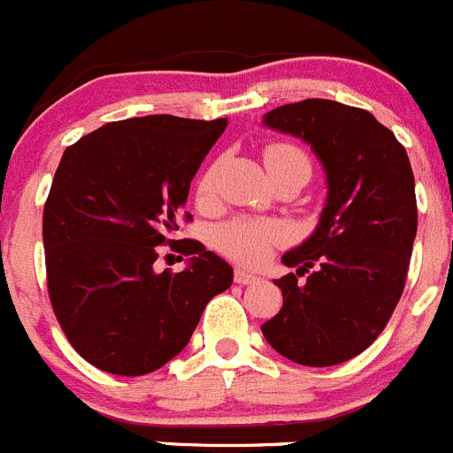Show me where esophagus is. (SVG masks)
Segmentation results:
<instances>
[{
    "label": "esophagus",
    "mask_w": 453,
    "mask_h": 453,
    "mask_svg": "<svg viewBox=\"0 0 453 453\" xmlns=\"http://www.w3.org/2000/svg\"><path fill=\"white\" fill-rule=\"evenodd\" d=\"M258 281H261V276L256 274V272L245 270V267H238V270H235V283H240V286H250V283Z\"/></svg>",
    "instance_id": "esophagus-1"
}]
</instances>
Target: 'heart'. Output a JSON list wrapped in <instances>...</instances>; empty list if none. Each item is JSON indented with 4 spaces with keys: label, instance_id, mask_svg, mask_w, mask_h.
I'll return each mask as SVG.
<instances>
[{
    "label": "heart",
    "instance_id": "1",
    "mask_svg": "<svg viewBox=\"0 0 453 453\" xmlns=\"http://www.w3.org/2000/svg\"><path fill=\"white\" fill-rule=\"evenodd\" d=\"M265 167L286 165V163H299V165L308 167V158L302 150L297 147L286 145V142H276L270 145L263 154ZM215 179H218V165H211L203 177L199 179L197 197L199 202H208L213 197ZM279 240V229L270 222H261V219H231V222L222 224L215 231V245L219 251L229 254L231 258L242 263H261L267 254H270L272 245Z\"/></svg>",
    "mask_w": 453,
    "mask_h": 453
}]
</instances>
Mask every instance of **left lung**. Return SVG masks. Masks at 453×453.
<instances>
[{"instance_id": "8db88e82", "label": "left lung", "mask_w": 453, "mask_h": 453, "mask_svg": "<svg viewBox=\"0 0 453 453\" xmlns=\"http://www.w3.org/2000/svg\"><path fill=\"white\" fill-rule=\"evenodd\" d=\"M263 124L311 145L326 202L313 234L281 256L297 272L274 281L283 306L261 331L299 365H338L379 338L402 297L418 234L411 161L374 115L331 99L286 104Z\"/></svg>"}]
</instances>
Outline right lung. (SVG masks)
<instances>
[{
	"instance_id": "right-lung-1",
	"label": "right lung",
	"mask_w": 453,
	"mask_h": 453,
	"mask_svg": "<svg viewBox=\"0 0 453 453\" xmlns=\"http://www.w3.org/2000/svg\"><path fill=\"white\" fill-rule=\"evenodd\" d=\"M224 129V118L147 115L104 124L63 154L42 213L47 286L90 365L122 376L158 370L234 281V267L197 240L172 245L188 256L186 270H154L156 247L174 242L190 181Z\"/></svg>"
}]
</instances>
